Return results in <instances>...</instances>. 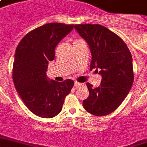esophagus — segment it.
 <instances>
[{
	"mask_svg": "<svg viewBox=\"0 0 147 147\" xmlns=\"http://www.w3.org/2000/svg\"><path fill=\"white\" fill-rule=\"evenodd\" d=\"M82 86V84L80 83V82H75V86L76 87H80V86Z\"/></svg>",
	"mask_w": 147,
	"mask_h": 147,
	"instance_id": "esophagus-1",
	"label": "esophagus"
}]
</instances>
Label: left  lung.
Segmentation results:
<instances>
[{
  "label": "left lung",
  "mask_w": 147,
  "mask_h": 147,
  "mask_svg": "<svg viewBox=\"0 0 147 147\" xmlns=\"http://www.w3.org/2000/svg\"><path fill=\"white\" fill-rule=\"evenodd\" d=\"M75 28L88 43L92 53L90 70L100 71L97 88L87 82L89 96L83 106L94 116L112 113L125 99L134 80L132 55L120 37L100 24H76Z\"/></svg>",
  "instance_id": "left-lung-1"
}]
</instances>
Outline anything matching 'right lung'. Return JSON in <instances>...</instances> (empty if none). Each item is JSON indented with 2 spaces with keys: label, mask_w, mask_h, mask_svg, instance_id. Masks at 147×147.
<instances>
[{
  "label": "right lung",
  "mask_w": 147,
  "mask_h": 147,
  "mask_svg": "<svg viewBox=\"0 0 147 147\" xmlns=\"http://www.w3.org/2000/svg\"><path fill=\"white\" fill-rule=\"evenodd\" d=\"M73 24L49 23L27 34L17 47L12 78L25 106L41 118H52L62 109L65 98L74 86L71 79L49 81L46 76L55 49L73 29Z\"/></svg>",
  "instance_id": "add662e5"
}]
</instances>
